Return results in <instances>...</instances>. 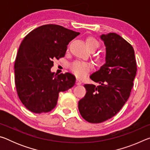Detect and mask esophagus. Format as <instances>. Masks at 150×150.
<instances>
[{
  "label": "esophagus",
  "mask_w": 150,
  "mask_h": 150,
  "mask_svg": "<svg viewBox=\"0 0 150 150\" xmlns=\"http://www.w3.org/2000/svg\"><path fill=\"white\" fill-rule=\"evenodd\" d=\"M81 84H82V82H81V81L80 79H76V85H80Z\"/></svg>",
  "instance_id": "obj_1"
}]
</instances>
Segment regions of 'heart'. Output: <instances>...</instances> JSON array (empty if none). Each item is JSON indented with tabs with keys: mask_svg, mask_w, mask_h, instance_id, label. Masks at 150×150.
<instances>
[{
	"mask_svg": "<svg viewBox=\"0 0 150 150\" xmlns=\"http://www.w3.org/2000/svg\"><path fill=\"white\" fill-rule=\"evenodd\" d=\"M86 44L88 49L93 47L97 48L98 46V41L93 37H88L86 40ZM91 68H92V66L89 63L79 62V61L74 62L70 65L71 71L75 76L79 78L85 77L88 72L91 69Z\"/></svg>",
	"mask_w": 150,
	"mask_h": 150,
	"instance_id": "heart-1",
	"label": "heart"
}]
</instances>
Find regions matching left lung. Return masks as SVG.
Instances as JSON below:
<instances>
[{"label": "left lung", "mask_w": 150, "mask_h": 150, "mask_svg": "<svg viewBox=\"0 0 150 150\" xmlns=\"http://www.w3.org/2000/svg\"><path fill=\"white\" fill-rule=\"evenodd\" d=\"M106 47L105 63L91 75L99 83L85 84L87 93L79 101L82 117L91 123H100L116 115L126 103L137 71L133 47L115 33L102 34Z\"/></svg>", "instance_id": "1"}]
</instances>
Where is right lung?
<instances>
[{"instance_id":"add662e5","label":"right lung","mask_w":150,"mask_h":150,"mask_svg":"<svg viewBox=\"0 0 150 150\" xmlns=\"http://www.w3.org/2000/svg\"><path fill=\"white\" fill-rule=\"evenodd\" d=\"M79 32L55 24L33 30L20 44L14 63L18 95L25 107L34 113L48 112L57 105L60 92L75 85L70 73L55 75L53 59L65 56L69 42Z\"/></svg>"}]
</instances>
